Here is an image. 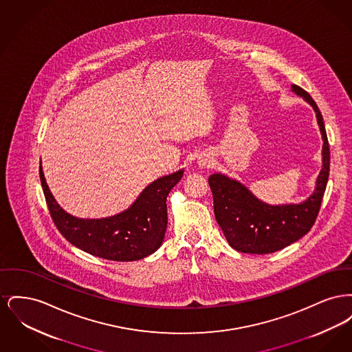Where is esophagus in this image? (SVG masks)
Here are the masks:
<instances>
[{"label": "esophagus", "mask_w": 352, "mask_h": 352, "mask_svg": "<svg viewBox=\"0 0 352 352\" xmlns=\"http://www.w3.org/2000/svg\"><path fill=\"white\" fill-rule=\"evenodd\" d=\"M197 164H198V166L201 168H210V166L212 165V157H211L210 154H206V153H203V154L199 155V158H198Z\"/></svg>", "instance_id": "obj_1"}]
</instances>
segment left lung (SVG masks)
Wrapping results in <instances>:
<instances>
[{"mask_svg":"<svg viewBox=\"0 0 352 352\" xmlns=\"http://www.w3.org/2000/svg\"><path fill=\"white\" fill-rule=\"evenodd\" d=\"M292 91L309 102L317 116L322 134V168L313 194L298 204L272 206L256 198L247 186L221 173L210 175L214 214L228 244L237 252L265 254L293 244L313 227L330 171V148L323 118L311 96L293 84Z\"/></svg>","mask_w":352,"mask_h":352,"instance_id":"1","label":"left lung"}]
</instances>
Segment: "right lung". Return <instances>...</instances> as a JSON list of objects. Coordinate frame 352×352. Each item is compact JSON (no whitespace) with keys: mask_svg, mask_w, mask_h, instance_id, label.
<instances>
[{"mask_svg":"<svg viewBox=\"0 0 352 352\" xmlns=\"http://www.w3.org/2000/svg\"><path fill=\"white\" fill-rule=\"evenodd\" d=\"M182 175L184 168L155 179L118 215L80 219L66 212L55 201L39 166L45 198L59 232L76 248L111 261L141 260L161 247L168 227L166 198Z\"/></svg>","mask_w":352,"mask_h":352,"instance_id":"1","label":"right lung"}]
</instances>
